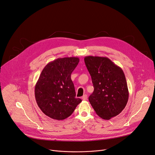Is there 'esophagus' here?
<instances>
[{"label": "esophagus", "mask_w": 155, "mask_h": 155, "mask_svg": "<svg viewBox=\"0 0 155 155\" xmlns=\"http://www.w3.org/2000/svg\"><path fill=\"white\" fill-rule=\"evenodd\" d=\"M82 100H87V94L83 95V96L82 97Z\"/></svg>", "instance_id": "34e87169"}]
</instances>
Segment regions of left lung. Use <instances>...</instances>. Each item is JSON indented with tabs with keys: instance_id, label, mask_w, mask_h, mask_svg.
<instances>
[{
	"instance_id": "8db88e82",
	"label": "left lung",
	"mask_w": 155,
	"mask_h": 155,
	"mask_svg": "<svg viewBox=\"0 0 155 155\" xmlns=\"http://www.w3.org/2000/svg\"><path fill=\"white\" fill-rule=\"evenodd\" d=\"M94 89L88 100L96 113L104 120L118 115L125 107L129 91L123 70L108 58L84 59Z\"/></svg>"
}]
</instances>
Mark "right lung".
Listing matches in <instances>:
<instances>
[{
  "label": "right lung",
  "instance_id": "add662e5",
  "mask_svg": "<svg viewBox=\"0 0 155 155\" xmlns=\"http://www.w3.org/2000/svg\"><path fill=\"white\" fill-rule=\"evenodd\" d=\"M79 59L58 58L43 68L35 87L37 105L43 113L54 120H63L71 115L80 98L76 97L71 74Z\"/></svg>",
  "mask_w": 155,
  "mask_h": 155
}]
</instances>
